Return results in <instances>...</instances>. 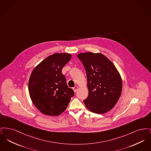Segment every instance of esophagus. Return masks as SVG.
I'll use <instances>...</instances> for the list:
<instances>
[{"label":"esophagus","mask_w":151,"mask_h":151,"mask_svg":"<svg viewBox=\"0 0 151 151\" xmlns=\"http://www.w3.org/2000/svg\"><path fill=\"white\" fill-rule=\"evenodd\" d=\"M78 86H74V87L73 88V90L74 92H76V91L78 90Z\"/></svg>","instance_id":"esophagus-1"}]
</instances>
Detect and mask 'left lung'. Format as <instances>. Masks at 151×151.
Wrapping results in <instances>:
<instances>
[{"label": "left lung", "mask_w": 151, "mask_h": 151, "mask_svg": "<svg viewBox=\"0 0 151 151\" xmlns=\"http://www.w3.org/2000/svg\"><path fill=\"white\" fill-rule=\"evenodd\" d=\"M78 57L87 76L88 96L86 108L96 114H104L114 107L122 90L121 76L113 62L100 52H82Z\"/></svg>", "instance_id": "1"}]
</instances>
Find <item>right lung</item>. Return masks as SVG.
I'll list each match as a JSON object with an SVG mask.
<instances>
[{"label": "right lung", "instance_id": "add662e5", "mask_svg": "<svg viewBox=\"0 0 151 151\" xmlns=\"http://www.w3.org/2000/svg\"><path fill=\"white\" fill-rule=\"evenodd\" d=\"M68 53H55L37 65L30 74L28 89L31 100L42 113L62 114L74 96L68 88L62 69L71 59Z\"/></svg>", "mask_w": 151, "mask_h": 151}]
</instances>
